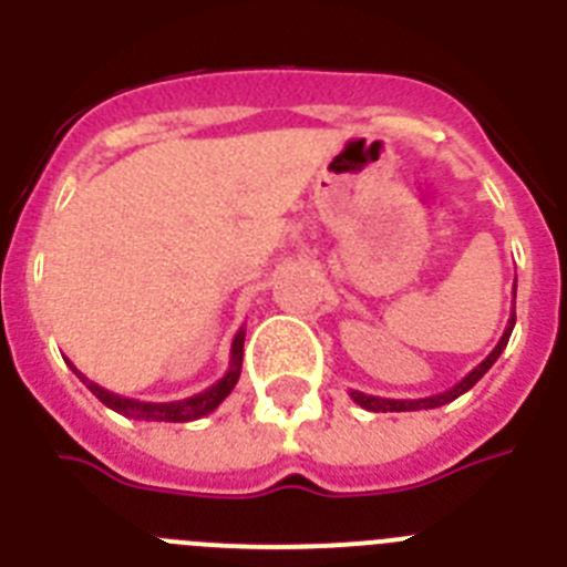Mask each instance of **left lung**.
I'll use <instances>...</instances> for the list:
<instances>
[{
  "label": "left lung",
  "mask_w": 567,
  "mask_h": 567,
  "mask_svg": "<svg viewBox=\"0 0 567 567\" xmlns=\"http://www.w3.org/2000/svg\"><path fill=\"white\" fill-rule=\"evenodd\" d=\"M514 298H517V280H514ZM514 323H517V315H514V309H511V318H508V327H505L503 338H499V343L491 349L488 358L483 360V363L477 365V369H471L468 374H465L460 383H454L452 389H445V392L440 394H432V398H420V400H392V398H374V394H363V392H352V400L360 405V409H365V412H420V409H437V405H445L452 403V400H457L460 394H465L471 389V385L477 383L480 378H483L485 372H488L491 365L497 363V358L503 354V349L508 346V338L511 332H514Z\"/></svg>",
  "instance_id": "left-lung-1"
}]
</instances>
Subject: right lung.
<instances>
[{"label": "right lung", "instance_id": "obj_1", "mask_svg": "<svg viewBox=\"0 0 567 567\" xmlns=\"http://www.w3.org/2000/svg\"><path fill=\"white\" fill-rule=\"evenodd\" d=\"M244 338H247V329L240 327L238 334L233 338V349H229V369L218 383H213L209 389L204 392L193 394V398H184V400H169V403H150V400H133V398H124V394H115L107 392L104 385L93 383L90 378H84L79 372L76 365L70 363V369L76 372V378L87 385L90 392L96 394L107 409L113 412L124 414V417H133V420H153V423H189V420H198V417H207L209 412H215L224 400L229 398V392L235 389L240 378V363H244Z\"/></svg>", "mask_w": 567, "mask_h": 567}]
</instances>
